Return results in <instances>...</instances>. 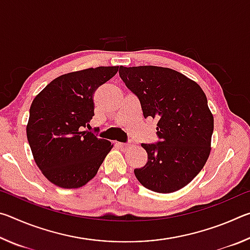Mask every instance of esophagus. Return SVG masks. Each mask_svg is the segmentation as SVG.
<instances>
[{
    "mask_svg": "<svg viewBox=\"0 0 250 250\" xmlns=\"http://www.w3.org/2000/svg\"><path fill=\"white\" fill-rule=\"evenodd\" d=\"M119 146H121V147H128V146H131V142H128V143H119Z\"/></svg>",
    "mask_w": 250,
    "mask_h": 250,
    "instance_id": "34e87169",
    "label": "esophagus"
}]
</instances>
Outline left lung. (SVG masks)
<instances>
[{"label": "left lung", "instance_id": "8db88e82", "mask_svg": "<svg viewBox=\"0 0 250 250\" xmlns=\"http://www.w3.org/2000/svg\"><path fill=\"white\" fill-rule=\"evenodd\" d=\"M119 75L138 97L143 116L158 120L156 143H142L145 167L134 174L145 188L172 193L188 185L205 166L210 152L214 118L198 84L164 67L120 66Z\"/></svg>", "mask_w": 250, "mask_h": 250}]
</instances>
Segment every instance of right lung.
Here are the masks:
<instances>
[{
  "label": "right lung",
  "instance_id": "1",
  "mask_svg": "<svg viewBox=\"0 0 250 250\" xmlns=\"http://www.w3.org/2000/svg\"><path fill=\"white\" fill-rule=\"evenodd\" d=\"M118 69L97 67L62 75L33 100L27 140L37 167L59 188H78L89 182L111 150V143L86 128L95 115L94 92Z\"/></svg>",
  "mask_w": 250,
  "mask_h": 250
}]
</instances>
